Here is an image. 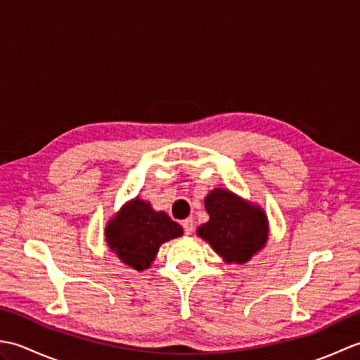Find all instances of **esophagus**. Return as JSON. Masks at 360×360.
Wrapping results in <instances>:
<instances>
[{
    "label": "esophagus",
    "mask_w": 360,
    "mask_h": 360,
    "mask_svg": "<svg viewBox=\"0 0 360 360\" xmlns=\"http://www.w3.org/2000/svg\"><path fill=\"white\" fill-rule=\"evenodd\" d=\"M182 227H184L186 235H192V233H193V229H195L193 219H192V218H187V219L182 221Z\"/></svg>",
    "instance_id": "obj_1"
}]
</instances>
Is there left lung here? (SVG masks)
I'll return each mask as SVG.
<instances>
[{
  "mask_svg": "<svg viewBox=\"0 0 360 360\" xmlns=\"http://www.w3.org/2000/svg\"><path fill=\"white\" fill-rule=\"evenodd\" d=\"M207 223L196 229L198 236L227 264H244L269 240V221L258 204L231 190L217 187L204 198Z\"/></svg>",
  "mask_w": 360,
  "mask_h": 360,
  "instance_id": "obj_1",
  "label": "left lung"
}]
</instances>
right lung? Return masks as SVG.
<instances>
[{"mask_svg":"<svg viewBox=\"0 0 360 360\" xmlns=\"http://www.w3.org/2000/svg\"><path fill=\"white\" fill-rule=\"evenodd\" d=\"M184 233L162 210L139 196L127 201L105 226V241L122 263L136 271L148 269L164 243Z\"/></svg>","mask_w":360,"mask_h":360,"instance_id":"add662e5","label":"right lung"}]
</instances>
